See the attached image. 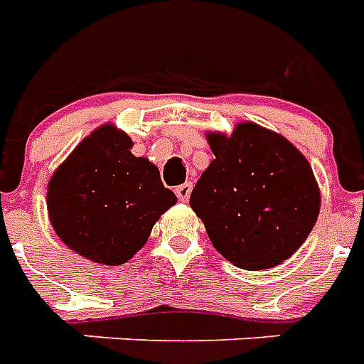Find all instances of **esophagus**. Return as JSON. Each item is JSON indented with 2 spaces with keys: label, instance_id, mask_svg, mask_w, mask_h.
<instances>
[{
  "label": "esophagus",
  "instance_id": "1",
  "mask_svg": "<svg viewBox=\"0 0 364 364\" xmlns=\"http://www.w3.org/2000/svg\"><path fill=\"white\" fill-rule=\"evenodd\" d=\"M191 191H193V183H183V185H179V187H175V195H177L179 200L185 203V200H189Z\"/></svg>",
  "mask_w": 364,
  "mask_h": 364
}]
</instances>
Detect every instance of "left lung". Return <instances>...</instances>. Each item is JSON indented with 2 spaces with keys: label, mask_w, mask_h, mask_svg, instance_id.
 Returning a JSON list of instances; mask_svg holds the SVG:
<instances>
[{
  "label": "left lung",
  "mask_w": 364,
  "mask_h": 364,
  "mask_svg": "<svg viewBox=\"0 0 364 364\" xmlns=\"http://www.w3.org/2000/svg\"><path fill=\"white\" fill-rule=\"evenodd\" d=\"M214 159L191 193L218 252L242 269L289 259L320 213V189L308 159L273 130L242 122L230 136L206 134Z\"/></svg>",
  "instance_id": "1"
}]
</instances>
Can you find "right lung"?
Here are the masks:
<instances>
[{
	"mask_svg": "<svg viewBox=\"0 0 364 364\" xmlns=\"http://www.w3.org/2000/svg\"><path fill=\"white\" fill-rule=\"evenodd\" d=\"M130 148L127 132L103 124L77 144L48 183L52 228L70 250L95 263H127L177 203L158 167Z\"/></svg>",
	"mask_w": 364,
	"mask_h": 364,
	"instance_id": "right-lung-1",
	"label": "right lung"
}]
</instances>
